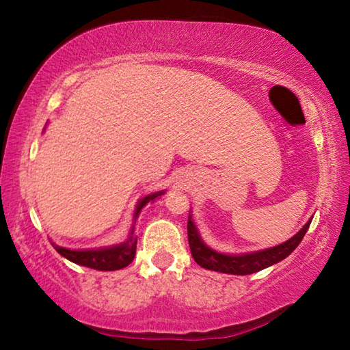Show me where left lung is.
<instances>
[{
  "label": "left lung",
  "instance_id": "1",
  "mask_svg": "<svg viewBox=\"0 0 350 350\" xmlns=\"http://www.w3.org/2000/svg\"><path fill=\"white\" fill-rule=\"evenodd\" d=\"M310 222L312 219L307 221V224L293 236V238H290L288 241L282 242V244L276 247H270L265 248V250L252 253L225 254L213 250V248L205 244L198 232V227L191 221V215H189L187 227L189 250H191L193 259L196 260L200 267H204L206 270H215L228 275H252L256 273L259 270L267 269L276 262H280L282 259H286L288 254L299 245V242L303 241L306 232L309 230Z\"/></svg>",
  "mask_w": 350,
  "mask_h": 350
}]
</instances>
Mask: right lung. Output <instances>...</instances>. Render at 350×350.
<instances>
[{
  "label": "right lung",
  "instance_id": "add662e5",
  "mask_svg": "<svg viewBox=\"0 0 350 350\" xmlns=\"http://www.w3.org/2000/svg\"><path fill=\"white\" fill-rule=\"evenodd\" d=\"M165 191H157L151 193L145 196L144 199L139 200L137 206H135L134 211V219H137L139 213L148 202H154L157 198H161ZM52 247L55 250L69 259L70 262L85 265V267H90L94 270H103V271H111V270H120L125 269L126 265L133 262L135 256V247H137V238L134 236V225L131 228V233H129V238L122 242V244L112 245V247H103V248H91V250H69V248H64L51 242Z\"/></svg>",
  "mask_w": 350,
  "mask_h": 350
}]
</instances>
